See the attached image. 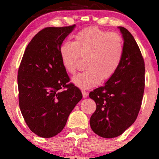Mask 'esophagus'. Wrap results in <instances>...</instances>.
Wrapping results in <instances>:
<instances>
[{"mask_svg":"<svg viewBox=\"0 0 159 159\" xmlns=\"http://www.w3.org/2000/svg\"><path fill=\"white\" fill-rule=\"evenodd\" d=\"M81 93H82V95H83L84 98H86L87 96H88V93H87V91L83 90H81Z\"/></svg>","mask_w":159,"mask_h":159,"instance_id":"34e87169","label":"esophagus"}]
</instances>
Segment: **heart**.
I'll use <instances>...</instances> for the list:
<instances>
[{"label": "heart", "instance_id": "b5f03b06", "mask_svg": "<svg viewBox=\"0 0 159 159\" xmlns=\"http://www.w3.org/2000/svg\"><path fill=\"white\" fill-rule=\"evenodd\" d=\"M123 39L118 33L89 27L75 34L74 41L65 40L59 49L63 68L73 74L81 56L85 57V71L76 74L72 82L83 89L98 85L116 73L123 57Z\"/></svg>", "mask_w": 159, "mask_h": 159}]
</instances>
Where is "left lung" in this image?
I'll list each match as a JSON object with an SVG mask.
<instances>
[{"mask_svg": "<svg viewBox=\"0 0 159 159\" xmlns=\"http://www.w3.org/2000/svg\"><path fill=\"white\" fill-rule=\"evenodd\" d=\"M119 27L124 40L123 57L117 71L102 87L90 93L96 104L90 120L92 130L98 136H120L134 123L145 87V64L139 47L131 33Z\"/></svg>", "mask_w": 159, "mask_h": 159, "instance_id": "8db88e82", "label": "left lung"}]
</instances>
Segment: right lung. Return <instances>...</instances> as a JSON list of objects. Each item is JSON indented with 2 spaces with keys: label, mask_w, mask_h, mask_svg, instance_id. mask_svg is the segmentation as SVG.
<instances>
[{
  "label": "right lung",
  "mask_w": 159,
  "mask_h": 159,
  "mask_svg": "<svg viewBox=\"0 0 159 159\" xmlns=\"http://www.w3.org/2000/svg\"><path fill=\"white\" fill-rule=\"evenodd\" d=\"M75 25L45 27L31 39L18 71L19 102L27 126L41 138H52L63 129L82 98L62 65L59 49Z\"/></svg>",
  "instance_id": "obj_1"
}]
</instances>
